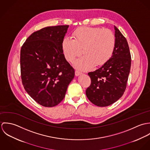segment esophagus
<instances>
[{
	"instance_id": "esophagus-1",
	"label": "esophagus",
	"mask_w": 150,
	"mask_h": 150,
	"mask_svg": "<svg viewBox=\"0 0 150 150\" xmlns=\"http://www.w3.org/2000/svg\"><path fill=\"white\" fill-rule=\"evenodd\" d=\"M81 74H82V73L79 71H78V70H76L75 71V75H76V76H80Z\"/></svg>"
}]
</instances>
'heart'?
Returning <instances> with one entry per match:
<instances>
[{"instance_id":"1","label":"heart","mask_w":150,"mask_h":150,"mask_svg":"<svg viewBox=\"0 0 150 150\" xmlns=\"http://www.w3.org/2000/svg\"><path fill=\"white\" fill-rule=\"evenodd\" d=\"M73 40L65 38L62 42V50L66 59L73 62L83 53L75 66L81 70H88L94 64H105L111 57L115 46V38L108 29L98 27L82 26L72 34Z\"/></svg>"}]
</instances>
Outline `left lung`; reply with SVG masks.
<instances>
[{
  "mask_svg": "<svg viewBox=\"0 0 150 150\" xmlns=\"http://www.w3.org/2000/svg\"><path fill=\"white\" fill-rule=\"evenodd\" d=\"M115 46L112 55L105 64L88 73L91 84L86 89L88 99L95 105L106 107L124 94L131 66V56L126 38L114 26Z\"/></svg>",
  "mask_w": 150,
  "mask_h": 150,
  "instance_id": "left-lung-1",
  "label": "left lung"
}]
</instances>
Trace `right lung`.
<instances>
[{"label": "right lung", "instance_id": "obj_1", "mask_svg": "<svg viewBox=\"0 0 150 150\" xmlns=\"http://www.w3.org/2000/svg\"><path fill=\"white\" fill-rule=\"evenodd\" d=\"M68 28L47 26L35 32L21 49L22 84L30 96L44 107L58 105L74 77V70L62 50Z\"/></svg>", "mask_w": 150, "mask_h": 150}]
</instances>
